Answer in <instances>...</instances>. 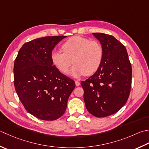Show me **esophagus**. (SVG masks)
<instances>
[{
    "mask_svg": "<svg viewBox=\"0 0 149 149\" xmlns=\"http://www.w3.org/2000/svg\"><path fill=\"white\" fill-rule=\"evenodd\" d=\"M75 85H76L77 86L80 85V82H79L78 81H75Z\"/></svg>",
    "mask_w": 149,
    "mask_h": 149,
    "instance_id": "34e87169",
    "label": "esophagus"
}]
</instances>
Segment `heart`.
Listing matches in <instances>:
<instances>
[{"mask_svg":"<svg viewBox=\"0 0 149 149\" xmlns=\"http://www.w3.org/2000/svg\"><path fill=\"white\" fill-rule=\"evenodd\" d=\"M63 52L54 50L51 54L54 65L63 74L68 73L70 66L72 77L91 75L100 68L103 57V49L100 42L81 36H74L62 45Z\"/></svg>","mask_w":149,"mask_h":149,"instance_id":"b5f03b06","label":"heart"}]
</instances>
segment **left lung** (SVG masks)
<instances>
[{"instance_id": "8db88e82", "label": "left lung", "mask_w": 149, "mask_h": 149, "mask_svg": "<svg viewBox=\"0 0 149 149\" xmlns=\"http://www.w3.org/2000/svg\"><path fill=\"white\" fill-rule=\"evenodd\" d=\"M103 57L94 75L81 82L88 111L97 118L116 113L127 103L132 84V66L125 46L110 35L93 33Z\"/></svg>"}]
</instances>
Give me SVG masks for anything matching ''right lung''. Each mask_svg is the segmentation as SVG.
<instances>
[{"mask_svg": "<svg viewBox=\"0 0 149 149\" xmlns=\"http://www.w3.org/2000/svg\"><path fill=\"white\" fill-rule=\"evenodd\" d=\"M66 36H49L25 43L14 63V85L28 112L38 119L53 121L62 116L75 82L52 63L55 46Z\"/></svg>", "mask_w": 149, "mask_h": 149, "instance_id": "1", "label": "right lung"}]
</instances>
